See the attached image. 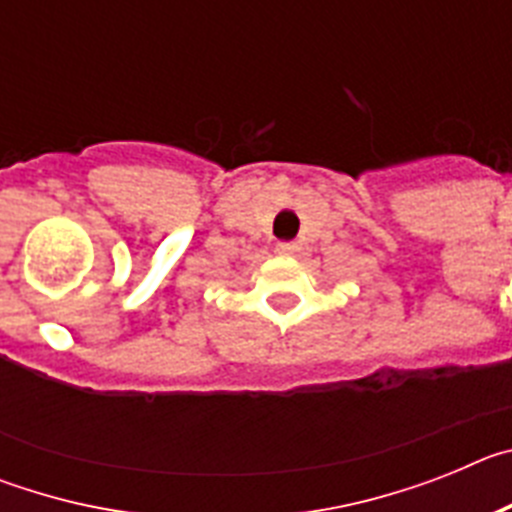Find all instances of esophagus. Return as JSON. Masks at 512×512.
Here are the masks:
<instances>
[{"label": "esophagus", "mask_w": 512, "mask_h": 512, "mask_svg": "<svg viewBox=\"0 0 512 512\" xmlns=\"http://www.w3.org/2000/svg\"><path fill=\"white\" fill-rule=\"evenodd\" d=\"M297 251H300V246H297V243H292V241L277 243V253H282V256H295Z\"/></svg>", "instance_id": "esophagus-1"}]
</instances>
